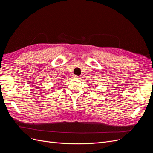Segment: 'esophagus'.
Segmentation results:
<instances>
[{"mask_svg": "<svg viewBox=\"0 0 153 153\" xmlns=\"http://www.w3.org/2000/svg\"><path fill=\"white\" fill-rule=\"evenodd\" d=\"M72 77H73V78H75V79H79V77H78V76H76V75H73V76H72Z\"/></svg>", "mask_w": 153, "mask_h": 153, "instance_id": "esophagus-1", "label": "esophagus"}]
</instances>
